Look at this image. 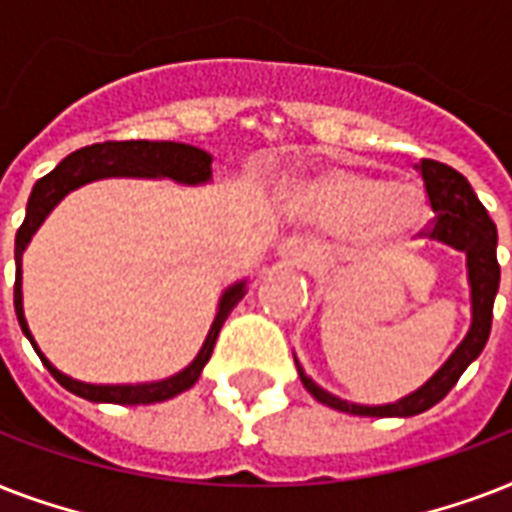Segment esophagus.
<instances>
[{
	"mask_svg": "<svg viewBox=\"0 0 512 512\" xmlns=\"http://www.w3.org/2000/svg\"><path fill=\"white\" fill-rule=\"evenodd\" d=\"M281 257L287 263L297 265V268H311V265H316V249L305 239H297V236H292V239L281 244Z\"/></svg>",
	"mask_w": 512,
	"mask_h": 512,
	"instance_id": "esophagus-1",
	"label": "esophagus"
}]
</instances>
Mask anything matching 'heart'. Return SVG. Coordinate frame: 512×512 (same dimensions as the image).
<instances>
[{
    "instance_id": "obj_1",
    "label": "heart",
    "mask_w": 512,
    "mask_h": 512,
    "mask_svg": "<svg viewBox=\"0 0 512 512\" xmlns=\"http://www.w3.org/2000/svg\"><path fill=\"white\" fill-rule=\"evenodd\" d=\"M300 201L319 220L337 228L356 225L374 244L406 241L425 217L422 196L409 185H382L353 167H329L303 185Z\"/></svg>"
}]
</instances>
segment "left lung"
<instances>
[{"mask_svg":"<svg viewBox=\"0 0 512 512\" xmlns=\"http://www.w3.org/2000/svg\"><path fill=\"white\" fill-rule=\"evenodd\" d=\"M422 180H425V193L428 204L433 209V220L422 228V236L444 241L449 247L462 249L468 255V276L470 289H473V327L462 345L452 353V358L422 385L417 393L401 398L388 406H358L348 404L342 398L321 390L311 377H303V385L308 388L316 401L332 406L337 412L358 414V417H414V414L428 412L436 406L449 390L457 385L462 372L468 369L484 350L489 332H492V311L494 297L500 289V263H497V228L486 207L478 201L470 183L449 164L422 159L417 164Z\"/></svg>","mask_w":512,"mask_h":512,"instance_id":"left-lung-1","label":"left lung"}]
</instances>
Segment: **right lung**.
Wrapping results in <instances>:
<instances>
[{
	"label": "right lung",
	"mask_w": 512,
	"mask_h": 512,
	"mask_svg": "<svg viewBox=\"0 0 512 512\" xmlns=\"http://www.w3.org/2000/svg\"><path fill=\"white\" fill-rule=\"evenodd\" d=\"M212 156L201 148L185 146V143H172V140H162V143H151V140H108V143H92L84 146L74 154H68L63 162L44 175L42 180H36L34 191L28 196L26 220L18 228L15 236V313H18L20 329L23 335L31 340L34 350L42 358V364L47 366V372L71 390L74 396H82L95 404H156V401H167L175 398L177 393H183L199 380L201 369L212 356L215 340L220 335L223 321L228 319V313L233 311V305L244 297V284H233L220 300V311L215 316V324L209 329L207 340L201 345L199 356L193 358V364L183 369L180 374L162 382H148V385H87V382H76L66 374H60L55 366L42 356V350L36 348L34 337L28 332V324L23 319V297H20V257L23 249L36 233V228L42 225V220L50 215V209L58 204L68 191H74L79 185L98 180V177H172L177 183H204L212 175Z\"/></svg>",
	"instance_id": "1"
}]
</instances>
